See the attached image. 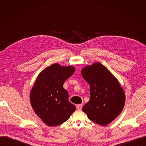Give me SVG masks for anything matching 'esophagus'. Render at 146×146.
Here are the masks:
<instances>
[{
	"mask_svg": "<svg viewBox=\"0 0 146 146\" xmlns=\"http://www.w3.org/2000/svg\"><path fill=\"white\" fill-rule=\"evenodd\" d=\"M77 110H81L82 108V104H78L77 105Z\"/></svg>",
	"mask_w": 146,
	"mask_h": 146,
	"instance_id": "34e87169",
	"label": "esophagus"
}]
</instances>
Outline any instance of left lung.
Returning <instances> with one entry per match:
<instances>
[{"instance_id":"8db88e82","label":"left lung","mask_w":146,"mask_h":146,"mask_svg":"<svg viewBox=\"0 0 146 146\" xmlns=\"http://www.w3.org/2000/svg\"><path fill=\"white\" fill-rule=\"evenodd\" d=\"M81 72L90 86V99L82 110L91 121L107 125L122 111L124 91L117 79L100 63L87 66Z\"/></svg>"}]
</instances>
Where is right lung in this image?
<instances>
[{"label":"right lung","mask_w":146,"mask_h":146,"mask_svg":"<svg viewBox=\"0 0 146 146\" xmlns=\"http://www.w3.org/2000/svg\"><path fill=\"white\" fill-rule=\"evenodd\" d=\"M72 66L58 63L39 74L30 92L31 105L38 117L48 126L55 127L68 120L76 108L69 101L64 82L75 72Z\"/></svg>","instance_id":"1"}]
</instances>
